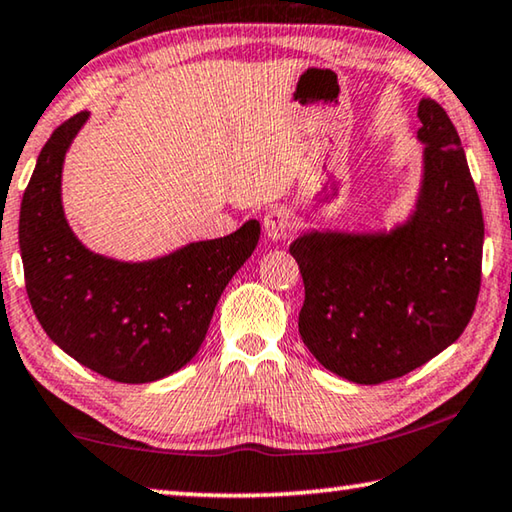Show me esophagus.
<instances>
[{"instance_id":"1","label":"esophagus","mask_w":512,"mask_h":512,"mask_svg":"<svg viewBox=\"0 0 512 512\" xmlns=\"http://www.w3.org/2000/svg\"><path fill=\"white\" fill-rule=\"evenodd\" d=\"M264 232L271 239H287L294 232V214L287 207H275L264 216Z\"/></svg>"}]
</instances>
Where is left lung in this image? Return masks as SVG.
Listing matches in <instances>:
<instances>
[{
    "mask_svg": "<svg viewBox=\"0 0 512 512\" xmlns=\"http://www.w3.org/2000/svg\"><path fill=\"white\" fill-rule=\"evenodd\" d=\"M424 182L389 234L310 232L289 246L305 285L298 332L328 371L360 385L401 378L451 346L472 319L483 212L460 136L421 100Z\"/></svg>",
    "mask_w": 512,
    "mask_h": 512,
    "instance_id": "obj_1",
    "label": "left lung"
}]
</instances>
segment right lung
<instances>
[{"mask_svg":"<svg viewBox=\"0 0 512 512\" xmlns=\"http://www.w3.org/2000/svg\"><path fill=\"white\" fill-rule=\"evenodd\" d=\"M86 118L81 111L54 129L22 196L24 285L40 326L70 358L116 383H152L198 353L223 289L253 255L259 223L141 264L91 253L61 205L63 157Z\"/></svg>","mask_w":512,"mask_h":512,"instance_id":"1","label":"right lung"}]
</instances>
